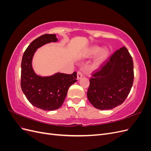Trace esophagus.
Wrapping results in <instances>:
<instances>
[{"label": "esophagus", "mask_w": 151, "mask_h": 151, "mask_svg": "<svg viewBox=\"0 0 151 151\" xmlns=\"http://www.w3.org/2000/svg\"><path fill=\"white\" fill-rule=\"evenodd\" d=\"M82 77H83V73L80 71L77 72V79H80L81 78H82Z\"/></svg>", "instance_id": "obj_1"}]
</instances>
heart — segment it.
<instances>
[{
    "instance_id": "b5f03b06",
    "label": "heart",
    "mask_w": 151,
    "mask_h": 151,
    "mask_svg": "<svg viewBox=\"0 0 151 151\" xmlns=\"http://www.w3.org/2000/svg\"><path fill=\"white\" fill-rule=\"evenodd\" d=\"M99 50L100 48L98 47H92L89 48L86 52V56L88 57H93L96 55L98 52L99 53L93 63L92 66L94 68H98L99 67L108 57V52L106 49L103 48L101 50Z\"/></svg>"
}]
</instances>
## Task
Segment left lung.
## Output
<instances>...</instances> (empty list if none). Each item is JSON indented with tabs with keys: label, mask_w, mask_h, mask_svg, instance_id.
Wrapping results in <instances>:
<instances>
[{
	"label": "left lung",
	"mask_w": 151,
	"mask_h": 151,
	"mask_svg": "<svg viewBox=\"0 0 151 151\" xmlns=\"http://www.w3.org/2000/svg\"><path fill=\"white\" fill-rule=\"evenodd\" d=\"M134 63L126 47L116 50L90 79L87 96L93 106L111 109L123 103L134 83Z\"/></svg>",
	"instance_id": "1"
}]
</instances>
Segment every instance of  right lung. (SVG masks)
Here are the masks:
<instances>
[{"label":"right lung","mask_w":151,"mask_h":151,"mask_svg":"<svg viewBox=\"0 0 151 151\" xmlns=\"http://www.w3.org/2000/svg\"><path fill=\"white\" fill-rule=\"evenodd\" d=\"M56 35L45 34L35 39L25 50L21 62V86L22 92L34 106L46 111L60 108L70 86L77 81V72L66 74L57 72L42 76L35 72L32 62L35 53L43 45L58 42Z\"/></svg>","instance_id":"add662e5"}]
</instances>
